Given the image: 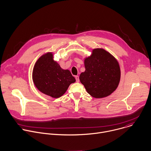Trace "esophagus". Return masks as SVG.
<instances>
[{"instance_id":"34e87169","label":"esophagus","mask_w":151,"mask_h":151,"mask_svg":"<svg viewBox=\"0 0 151 151\" xmlns=\"http://www.w3.org/2000/svg\"><path fill=\"white\" fill-rule=\"evenodd\" d=\"M75 79H76V82H79V78L78 76H75Z\"/></svg>"}]
</instances>
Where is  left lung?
I'll list each match as a JSON object with an SVG mask.
<instances>
[{
	"instance_id": "1",
	"label": "left lung",
	"mask_w": 151,
	"mask_h": 151,
	"mask_svg": "<svg viewBox=\"0 0 151 151\" xmlns=\"http://www.w3.org/2000/svg\"><path fill=\"white\" fill-rule=\"evenodd\" d=\"M84 64L85 71L81 73L79 80L92 96L104 98L116 89L120 79V69L110 53L103 48L93 49Z\"/></svg>"
}]
</instances>
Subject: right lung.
<instances>
[{"label": "right lung", "mask_w": 151, "mask_h": 151, "mask_svg": "<svg viewBox=\"0 0 151 151\" xmlns=\"http://www.w3.org/2000/svg\"><path fill=\"white\" fill-rule=\"evenodd\" d=\"M53 58L52 53H47L38 59L34 67L32 79L40 91L59 98L76 80L69 70L62 69Z\"/></svg>", "instance_id": "right-lung-1"}]
</instances>
